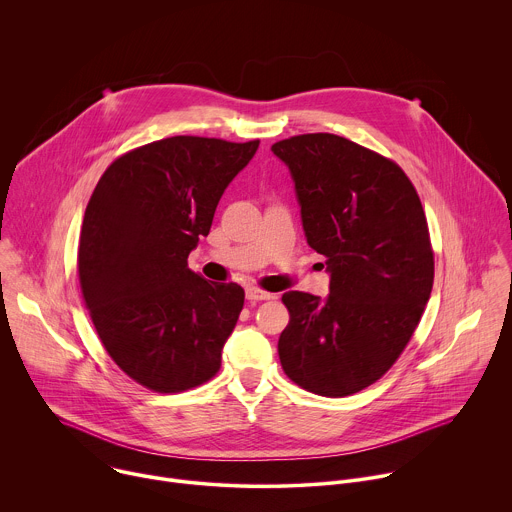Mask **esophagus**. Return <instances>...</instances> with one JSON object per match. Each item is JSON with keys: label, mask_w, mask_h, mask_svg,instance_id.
<instances>
[{"label": "esophagus", "mask_w": 512, "mask_h": 512, "mask_svg": "<svg viewBox=\"0 0 512 512\" xmlns=\"http://www.w3.org/2000/svg\"><path fill=\"white\" fill-rule=\"evenodd\" d=\"M246 298H248L250 302H260V300H270V298H274V294L264 292V290H260V288H256V286H248V288H246Z\"/></svg>", "instance_id": "obj_1"}]
</instances>
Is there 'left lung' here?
Returning a JSON list of instances; mask_svg holds the SVG:
<instances>
[{
    "label": "left lung",
    "instance_id": "8db88e82",
    "mask_svg": "<svg viewBox=\"0 0 512 512\" xmlns=\"http://www.w3.org/2000/svg\"><path fill=\"white\" fill-rule=\"evenodd\" d=\"M294 180L306 242L326 256L330 294L290 290L278 340L286 376L320 396L376 382L420 322L434 256L420 198L392 160L334 134L272 146Z\"/></svg>",
    "mask_w": 512,
    "mask_h": 512
}]
</instances>
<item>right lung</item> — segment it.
<instances>
[{"label": "right lung", "mask_w": 512, "mask_h": 512, "mask_svg": "<svg viewBox=\"0 0 512 512\" xmlns=\"http://www.w3.org/2000/svg\"><path fill=\"white\" fill-rule=\"evenodd\" d=\"M260 140L174 136L120 156L82 224L80 286L112 360L156 392L210 380L244 306L242 286L188 268L216 206Z\"/></svg>", "instance_id": "obj_1"}]
</instances>
